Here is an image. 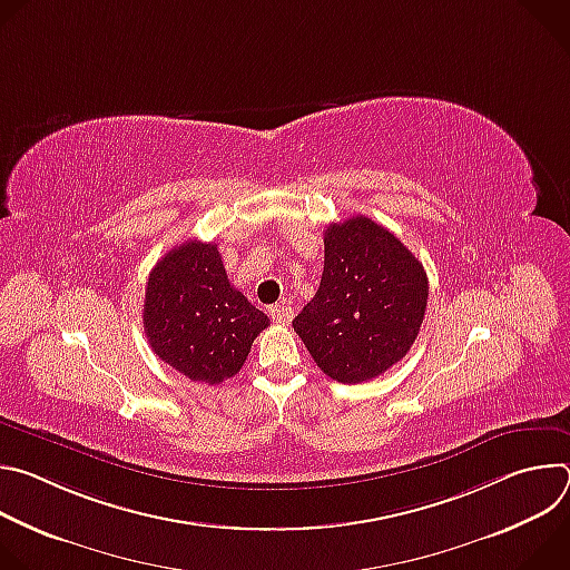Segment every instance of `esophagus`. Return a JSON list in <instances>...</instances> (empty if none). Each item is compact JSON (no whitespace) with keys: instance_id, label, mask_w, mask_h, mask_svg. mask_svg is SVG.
Returning <instances> with one entry per match:
<instances>
[{"instance_id":"1","label":"esophagus","mask_w":570,"mask_h":570,"mask_svg":"<svg viewBox=\"0 0 570 570\" xmlns=\"http://www.w3.org/2000/svg\"><path fill=\"white\" fill-rule=\"evenodd\" d=\"M271 317L277 322V324H288L291 320H293V315H295V311L288 306V304H275V306H271Z\"/></svg>"}]
</instances>
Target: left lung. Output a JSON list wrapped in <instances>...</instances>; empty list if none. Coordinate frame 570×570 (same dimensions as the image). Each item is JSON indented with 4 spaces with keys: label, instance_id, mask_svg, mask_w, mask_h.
<instances>
[{
    "label": "left lung",
    "instance_id": "8db88e82",
    "mask_svg": "<svg viewBox=\"0 0 570 570\" xmlns=\"http://www.w3.org/2000/svg\"><path fill=\"white\" fill-rule=\"evenodd\" d=\"M429 302L417 257L383 225L352 216L324 229V271L293 330L338 383L376 379L415 343Z\"/></svg>",
    "mask_w": 570,
    "mask_h": 570
}]
</instances>
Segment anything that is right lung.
<instances>
[{"mask_svg": "<svg viewBox=\"0 0 570 570\" xmlns=\"http://www.w3.org/2000/svg\"><path fill=\"white\" fill-rule=\"evenodd\" d=\"M141 317L159 361L209 385L234 376L271 324L229 284L214 243L203 240H187L157 262Z\"/></svg>", "mask_w": 570, "mask_h": 570, "instance_id": "right-lung-1", "label": "right lung"}]
</instances>
